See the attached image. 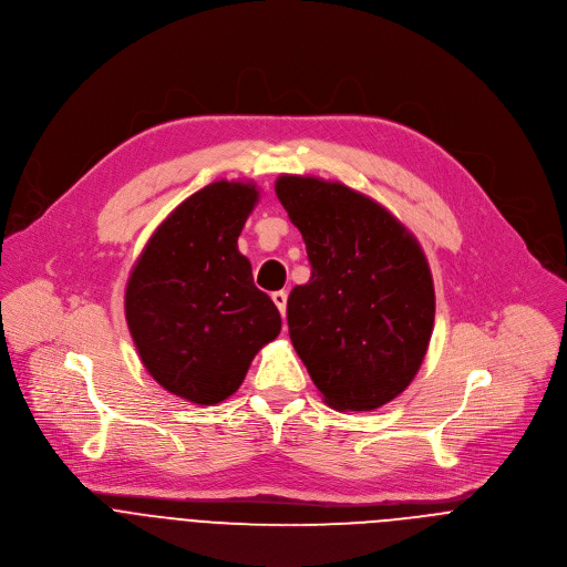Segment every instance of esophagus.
I'll return each instance as SVG.
<instances>
[{"instance_id": "esophagus-1", "label": "esophagus", "mask_w": 567, "mask_h": 567, "mask_svg": "<svg viewBox=\"0 0 567 567\" xmlns=\"http://www.w3.org/2000/svg\"><path fill=\"white\" fill-rule=\"evenodd\" d=\"M271 300L278 307V311L285 316V311H287V293L285 291H276V293H271Z\"/></svg>"}]
</instances>
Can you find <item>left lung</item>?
Segmentation results:
<instances>
[{
    "label": "left lung",
    "instance_id": "8db88e82",
    "mask_svg": "<svg viewBox=\"0 0 567 567\" xmlns=\"http://www.w3.org/2000/svg\"><path fill=\"white\" fill-rule=\"evenodd\" d=\"M276 196L311 262L287 300L289 336L324 402L375 411L417 375L435 289L417 238L380 203L316 176L282 174Z\"/></svg>",
    "mask_w": 567,
    "mask_h": 567
}]
</instances>
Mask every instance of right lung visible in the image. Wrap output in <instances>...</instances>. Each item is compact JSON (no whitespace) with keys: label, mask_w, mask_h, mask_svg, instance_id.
I'll return each mask as SVG.
<instances>
[{"label":"right lung","mask_w":567,"mask_h":567,"mask_svg":"<svg viewBox=\"0 0 567 567\" xmlns=\"http://www.w3.org/2000/svg\"><path fill=\"white\" fill-rule=\"evenodd\" d=\"M254 183L216 181L152 234L125 287V320L147 373L172 395L209 406L243 384L280 333L238 236L258 203Z\"/></svg>","instance_id":"add662e5"}]
</instances>
